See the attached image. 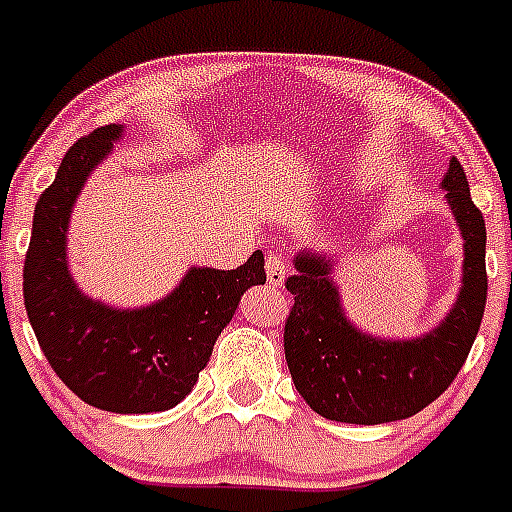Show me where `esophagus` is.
Here are the masks:
<instances>
[{
  "mask_svg": "<svg viewBox=\"0 0 512 512\" xmlns=\"http://www.w3.org/2000/svg\"><path fill=\"white\" fill-rule=\"evenodd\" d=\"M287 271H289V264L279 256V253H271L269 259H266V279H269L271 287H282Z\"/></svg>",
  "mask_w": 512,
  "mask_h": 512,
  "instance_id": "34e87169",
  "label": "esophagus"
}]
</instances>
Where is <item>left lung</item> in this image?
<instances>
[{
  "label": "left lung",
  "mask_w": 512,
  "mask_h": 512,
  "mask_svg": "<svg viewBox=\"0 0 512 512\" xmlns=\"http://www.w3.org/2000/svg\"><path fill=\"white\" fill-rule=\"evenodd\" d=\"M441 189L464 238V274L449 315L423 336L384 341L361 333L330 279L333 259L297 253L287 279L295 305L284 323V356L297 392L323 418L356 425L410 418L441 397L467 361L487 302V230L456 158Z\"/></svg>",
  "instance_id": "left-lung-1"
}]
</instances>
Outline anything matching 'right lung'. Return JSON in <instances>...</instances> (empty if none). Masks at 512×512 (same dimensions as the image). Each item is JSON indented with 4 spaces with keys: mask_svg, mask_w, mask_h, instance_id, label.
Returning <instances> with one entry per match:
<instances>
[{
    "mask_svg": "<svg viewBox=\"0 0 512 512\" xmlns=\"http://www.w3.org/2000/svg\"><path fill=\"white\" fill-rule=\"evenodd\" d=\"M120 138L122 125H104L63 156L35 205L22 295L45 359L76 397L107 413H161L192 392L243 292L266 282L264 253L230 271L192 266L171 295L135 310L84 295L66 264V230L81 187Z\"/></svg>",
    "mask_w": 512,
    "mask_h": 512,
    "instance_id": "right-lung-1",
    "label": "right lung"
}]
</instances>
